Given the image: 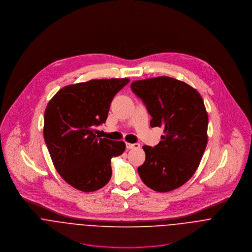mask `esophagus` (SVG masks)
I'll return each instance as SVG.
<instances>
[{
    "mask_svg": "<svg viewBox=\"0 0 252 252\" xmlns=\"http://www.w3.org/2000/svg\"><path fill=\"white\" fill-rule=\"evenodd\" d=\"M140 144H130V143H127L126 144V147L127 149H133V148H140Z\"/></svg>",
    "mask_w": 252,
    "mask_h": 252,
    "instance_id": "1",
    "label": "esophagus"
}]
</instances>
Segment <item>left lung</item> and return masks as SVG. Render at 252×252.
<instances>
[{"label": "left lung", "mask_w": 252, "mask_h": 252, "mask_svg": "<svg viewBox=\"0 0 252 252\" xmlns=\"http://www.w3.org/2000/svg\"><path fill=\"white\" fill-rule=\"evenodd\" d=\"M131 89L150 114V127L164 128L159 144L143 146L140 178L158 192L179 188L194 175L207 146L204 101L194 88L168 76L134 81Z\"/></svg>", "instance_id": "obj_1"}]
</instances>
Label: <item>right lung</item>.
Here are the masks:
<instances>
[{"mask_svg": "<svg viewBox=\"0 0 252 252\" xmlns=\"http://www.w3.org/2000/svg\"><path fill=\"white\" fill-rule=\"evenodd\" d=\"M128 78L93 79L69 85L56 93L44 112L43 138L52 162L72 187L93 192L111 178V158L126 145L100 138L95 127L106 122L114 96Z\"/></svg>", "mask_w": 252, "mask_h": 252, "instance_id": "1", "label": "right lung"}]
</instances>
